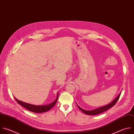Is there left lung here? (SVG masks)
I'll return each mask as SVG.
<instances>
[{
	"mask_svg": "<svg viewBox=\"0 0 134 134\" xmlns=\"http://www.w3.org/2000/svg\"><path fill=\"white\" fill-rule=\"evenodd\" d=\"M120 96V93L119 94V95L117 97V98L114 100L111 103H110L109 104L104 105L103 107H100L99 108L96 109L94 110H86L83 109L82 108H81L80 107H79V105H77L78 108H79V109L82 111L84 114H87V115H98L99 114H101L105 111H106L107 110H108L109 109H110V108H111L112 107H113L117 102V101L118 100L119 97Z\"/></svg>",
	"mask_w": 134,
	"mask_h": 134,
	"instance_id": "8db88e82",
	"label": "left lung"
}]
</instances>
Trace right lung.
Listing matches in <instances>:
<instances>
[{
    "label": "right lung",
    "instance_id": "add662e5",
    "mask_svg": "<svg viewBox=\"0 0 134 134\" xmlns=\"http://www.w3.org/2000/svg\"><path fill=\"white\" fill-rule=\"evenodd\" d=\"M58 97H59V93H58L57 99L54 101H53V102H52L50 104H48L47 105H35L31 104L30 103L24 102L23 101H21L17 99L16 98H15V97L14 98H15V99L17 102V103L18 104H19L20 105H21V106H23V107H24L25 108L27 109V110H29L32 112H33V113H44V112L47 111L49 110H50L52 108H53V107H54L55 105V104H56L58 99Z\"/></svg>",
    "mask_w": 134,
    "mask_h": 134
}]
</instances>
